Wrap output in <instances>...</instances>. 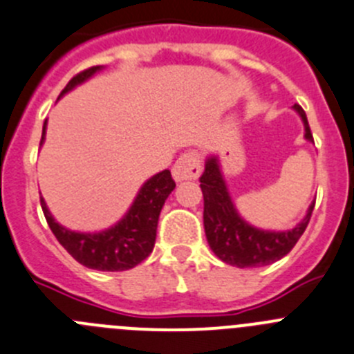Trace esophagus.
Here are the masks:
<instances>
[{
    "label": "esophagus",
    "mask_w": 354,
    "mask_h": 354,
    "mask_svg": "<svg viewBox=\"0 0 354 354\" xmlns=\"http://www.w3.org/2000/svg\"><path fill=\"white\" fill-rule=\"evenodd\" d=\"M201 174V160L196 151H185L173 166V176L176 181L196 180Z\"/></svg>",
    "instance_id": "34e87169"
}]
</instances>
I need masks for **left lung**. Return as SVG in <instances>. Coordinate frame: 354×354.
Listing matches in <instances>:
<instances>
[{"label":"left lung","instance_id":"obj_1","mask_svg":"<svg viewBox=\"0 0 354 354\" xmlns=\"http://www.w3.org/2000/svg\"><path fill=\"white\" fill-rule=\"evenodd\" d=\"M293 110L302 118L306 140L315 141L306 111L299 104H295ZM201 190L204 196V232L209 248L222 262L241 269L269 266L288 255L306 230L315 209L313 203L302 222L292 230L269 232L255 229L237 214L216 157H209L206 160V169L201 176Z\"/></svg>","mask_w":354,"mask_h":354}]
</instances>
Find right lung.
<instances>
[{"label": "right lung", "instance_id": "add662e5", "mask_svg": "<svg viewBox=\"0 0 354 354\" xmlns=\"http://www.w3.org/2000/svg\"><path fill=\"white\" fill-rule=\"evenodd\" d=\"M99 69L101 66H92V68L78 73L77 77H73L68 85L62 88L61 95L91 78ZM45 129H47V120L43 124L39 143H43L45 140ZM174 187L176 183H174L169 169L151 176L141 187L131 209L120 222L99 234H82L64 229L52 218L43 197L39 199V203H41L43 214L47 218L48 227L73 259L88 269L115 272V270L132 269L150 255L153 250L155 237H157L158 214Z\"/></svg>", "mask_w": 354, "mask_h": 354}]
</instances>
